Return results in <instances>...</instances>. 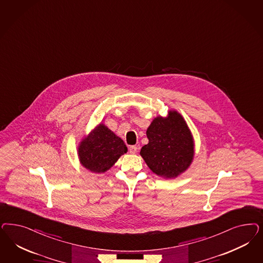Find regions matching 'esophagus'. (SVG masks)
<instances>
[{
	"instance_id": "esophagus-1",
	"label": "esophagus",
	"mask_w": 263,
	"mask_h": 263,
	"mask_svg": "<svg viewBox=\"0 0 263 263\" xmlns=\"http://www.w3.org/2000/svg\"><path fill=\"white\" fill-rule=\"evenodd\" d=\"M128 151L130 154H136L137 152V147L136 146H130L129 148H128Z\"/></svg>"
}]
</instances>
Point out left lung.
Segmentation results:
<instances>
[{"label": "left lung", "instance_id": "8db88e82", "mask_svg": "<svg viewBox=\"0 0 263 263\" xmlns=\"http://www.w3.org/2000/svg\"><path fill=\"white\" fill-rule=\"evenodd\" d=\"M149 143L140 155L153 172L163 178H176L191 165L195 143L186 121L177 111L153 120L146 132Z\"/></svg>", "mask_w": 263, "mask_h": 263}]
</instances>
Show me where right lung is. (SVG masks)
Instances as JSON below:
<instances>
[{"label":"right lung","mask_w":263,"mask_h":263,"mask_svg":"<svg viewBox=\"0 0 263 263\" xmlns=\"http://www.w3.org/2000/svg\"><path fill=\"white\" fill-rule=\"evenodd\" d=\"M127 152L124 141L103 124L95 127L78 146L80 163L93 173L107 171Z\"/></svg>","instance_id":"obj_1"}]
</instances>
